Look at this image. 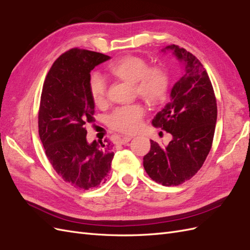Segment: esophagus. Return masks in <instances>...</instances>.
<instances>
[{
    "label": "esophagus",
    "mask_w": 250,
    "mask_h": 250,
    "mask_svg": "<svg viewBox=\"0 0 250 250\" xmlns=\"http://www.w3.org/2000/svg\"><path fill=\"white\" fill-rule=\"evenodd\" d=\"M131 139H132L131 137H123V138H121V139L119 140V144H126V143H128Z\"/></svg>",
    "instance_id": "esophagus-1"
}]
</instances>
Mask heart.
<instances>
[{"label":"heart","mask_w":250,"mask_h":250,"mask_svg":"<svg viewBox=\"0 0 250 250\" xmlns=\"http://www.w3.org/2000/svg\"><path fill=\"white\" fill-rule=\"evenodd\" d=\"M107 71L121 81L132 83L135 92L149 106H158L166 101L169 88L167 70L160 64L147 65V62L137 55H126L109 64ZM89 92L96 106L106 102L107 84L99 74L89 78ZM145 113L141 104L119 107L109 114L107 123L111 129L123 133L138 131Z\"/></svg>","instance_id":"b5f03b06"}]
</instances>
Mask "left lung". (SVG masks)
<instances>
[{
	"label": "left lung",
	"mask_w": 250,
	"mask_h": 250,
	"mask_svg": "<svg viewBox=\"0 0 250 250\" xmlns=\"http://www.w3.org/2000/svg\"><path fill=\"white\" fill-rule=\"evenodd\" d=\"M164 50L174 52L185 63V72L174 84L171 102L153 120L154 126L171 133V142L162 146L150 140L143 167L154 181L171 187L191 179L203 167L212 147L217 106L202 62L178 45H168Z\"/></svg>",
	"instance_id": "8db88e82"
}]
</instances>
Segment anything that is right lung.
I'll list each match as a JSON object with an SVG mask.
<instances>
[{
  "mask_svg": "<svg viewBox=\"0 0 250 250\" xmlns=\"http://www.w3.org/2000/svg\"><path fill=\"white\" fill-rule=\"evenodd\" d=\"M109 58L71 48L55 60L42 87L38 127L45 155L60 177L83 191L104 184L114 156L108 139L92 144L86 139V125L95 121L90 72Z\"/></svg>",
  "mask_w": 250,
  "mask_h": 250,
  "instance_id": "right-lung-1",
  "label": "right lung"
}]
</instances>
